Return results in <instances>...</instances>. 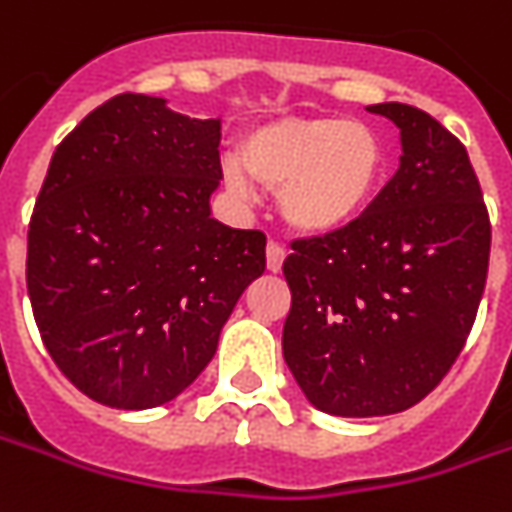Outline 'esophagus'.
Masks as SVG:
<instances>
[{"label": "esophagus", "instance_id": "esophagus-1", "mask_svg": "<svg viewBox=\"0 0 512 512\" xmlns=\"http://www.w3.org/2000/svg\"><path fill=\"white\" fill-rule=\"evenodd\" d=\"M283 260H285V249L277 241L266 243V266L269 271H280L283 269Z\"/></svg>", "mask_w": 512, "mask_h": 512}]
</instances>
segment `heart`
Returning <instances> with one entry per match:
<instances>
[{
	"mask_svg": "<svg viewBox=\"0 0 512 512\" xmlns=\"http://www.w3.org/2000/svg\"><path fill=\"white\" fill-rule=\"evenodd\" d=\"M243 169L277 190L288 227L322 238L356 224L384 187L387 145L373 125L339 117H280L246 131L238 145ZM227 165L224 182L246 196L249 179Z\"/></svg>",
	"mask_w": 512,
	"mask_h": 512,
	"instance_id": "1",
	"label": "heart"
}]
</instances>
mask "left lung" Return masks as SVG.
Here are the masks:
<instances>
[{
	"label": "left lung",
	"instance_id": "8db88e82",
	"mask_svg": "<svg viewBox=\"0 0 512 512\" xmlns=\"http://www.w3.org/2000/svg\"><path fill=\"white\" fill-rule=\"evenodd\" d=\"M401 128V168L342 232L291 243L283 356L339 417L423 401L465 347L485 291L490 218L468 151L431 114L370 106Z\"/></svg>",
	"mask_w": 512,
	"mask_h": 512
}]
</instances>
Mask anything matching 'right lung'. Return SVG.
I'll return each instance as SVG.
<instances>
[{
	"instance_id": "right-lung-1",
	"label": "right lung",
	"mask_w": 512,
	"mask_h": 512,
	"mask_svg": "<svg viewBox=\"0 0 512 512\" xmlns=\"http://www.w3.org/2000/svg\"><path fill=\"white\" fill-rule=\"evenodd\" d=\"M221 120L117 95L52 154L27 229V294L58 370L114 409L173 401L210 364L266 235L210 218Z\"/></svg>"
}]
</instances>
